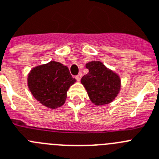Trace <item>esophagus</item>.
<instances>
[{
	"label": "esophagus",
	"instance_id": "1",
	"mask_svg": "<svg viewBox=\"0 0 159 159\" xmlns=\"http://www.w3.org/2000/svg\"><path fill=\"white\" fill-rule=\"evenodd\" d=\"M81 76H82V74H81V73H80V74H78V75L76 76V79H77V81H79L80 80H81Z\"/></svg>",
	"mask_w": 159,
	"mask_h": 159
}]
</instances>
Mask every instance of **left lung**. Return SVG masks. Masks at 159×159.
Masks as SVG:
<instances>
[{
  "instance_id": "8db88e82",
  "label": "left lung",
  "mask_w": 159,
  "mask_h": 159,
  "mask_svg": "<svg viewBox=\"0 0 159 159\" xmlns=\"http://www.w3.org/2000/svg\"><path fill=\"white\" fill-rule=\"evenodd\" d=\"M85 67L89 73L81 78V81L91 102L96 106L111 102L120 91L119 76L106 68L99 61L88 62Z\"/></svg>"
}]
</instances>
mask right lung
Here are the masks:
<instances>
[{
    "label": "right lung",
    "mask_w": 159,
    "mask_h": 159,
    "mask_svg": "<svg viewBox=\"0 0 159 159\" xmlns=\"http://www.w3.org/2000/svg\"><path fill=\"white\" fill-rule=\"evenodd\" d=\"M75 81L68 67L54 61L37 66L28 75V86L33 96L50 109L64 104L67 90Z\"/></svg>",
    "instance_id": "obj_1"
}]
</instances>
